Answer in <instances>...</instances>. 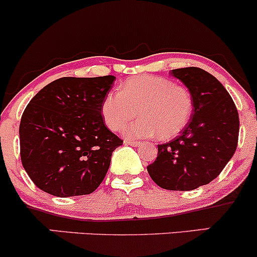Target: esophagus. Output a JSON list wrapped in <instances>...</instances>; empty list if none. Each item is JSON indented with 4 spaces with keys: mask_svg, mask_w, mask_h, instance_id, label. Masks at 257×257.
Instances as JSON below:
<instances>
[{
    "mask_svg": "<svg viewBox=\"0 0 257 257\" xmlns=\"http://www.w3.org/2000/svg\"><path fill=\"white\" fill-rule=\"evenodd\" d=\"M125 143H126V144H130V146H132V147H138V146H141V142H138V141H126Z\"/></svg>",
    "mask_w": 257,
    "mask_h": 257,
    "instance_id": "obj_1",
    "label": "esophagus"
}]
</instances>
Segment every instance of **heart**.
Segmentation results:
<instances>
[{"instance_id": "heart-1", "label": "heart", "mask_w": 257, "mask_h": 257, "mask_svg": "<svg viewBox=\"0 0 257 257\" xmlns=\"http://www.w3.org/2000/svg\"><path fill=\"white\" fill-rule=\"evenodd\" d=\"M194 100L191 91L166 77H132L110 91L102 103L105 125L119 131L140 114L141 119L125 128L127 137L146 138L158 135L161 140L177 136L191 120Z\"/></svg>"}]
</instances>
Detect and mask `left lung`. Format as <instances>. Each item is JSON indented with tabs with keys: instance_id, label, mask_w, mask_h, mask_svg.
Segmentation results:
<instances>
[{
	"instance_id": "left-lung-1",
	"label": "left lung",
	"mask_w": 257,
	"mask_h": 257,
	"mask_svg": "<svg viewBox=\"0 0 257 257\" xmlns=\"http://www.w3.org/2000/svg\"><path fill=\"white\" fill-rule=\"evenodd\" d=\"M191 91L192 119L180 136L158 144V157L147 170L158 186L193 191L215 180L234 154L239 115L232 97L211 74L195 66L171 70Z\"/></svg>"
}]
</instances>
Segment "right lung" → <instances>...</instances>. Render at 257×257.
Returning <instances> with one entry per match:
<instances>
[{
    "instance_id": "add662e5",
    "label": "right lung",
    "mask_w": 257,
    "mask_h": 257,
    "mask_svg": "<svg viewBox=\"0 0 257 257\" xmlns=\"http://www.w3.org/2000/svg\"><path fill=\"white\" fill-rule=\"evenodd\" d=\"M115 76L60 77L29 102L19 126L20 159L37 188L66 198L91 194L123 141L103 121Z\"/></svg>"
}]
</instances>
